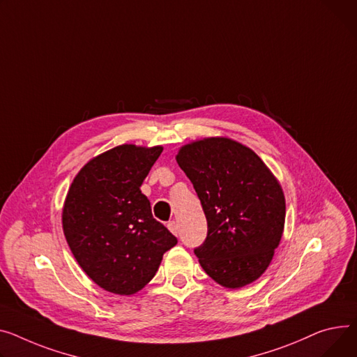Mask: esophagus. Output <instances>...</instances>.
I'll return each instance as SVG.
<instances>
[{"instance_id": "obj_1", "label": "esophagus", "mask_w": 357, "mask_h": 357, "mask_svg": "<svg viewBox=\"0 0 357 357\" xmlns=\"http://www.w3.org/2000/svg\"><path fill=\"white\" fill-rule=\"evenodd\" d=\"M168 229H169L174 235H178V232H179L178 224H176L175 221H169V222H168Z\"/></svg>"}]
</instances>
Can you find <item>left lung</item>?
<instances>
[{
    "label": "left lung",
    "mask_w": 357,
    "mask_h": 357,
    "mask_svg": "<svg viewBox=\"0 0 357 357\" xmlns=\"http://www.w3.org/2000/svg\"><path fill=\"white\" fill-rule=\"evenodd\" d=\"M176 162L192 182L208 222L206 240L195 250L204 271L225 289L259 278L286 221L278 179L252 149L224 136L183 145Z\"/></svg>",
    "instance_id": "8db88e82"
}]
</instances>
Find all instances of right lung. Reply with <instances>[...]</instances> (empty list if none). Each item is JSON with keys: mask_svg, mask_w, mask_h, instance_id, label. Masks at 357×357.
<instances>
[{"mask_svg": "<svg viewBox=\"0 0 357 357\" xmlns=\"http://www.w3.org/2000/svg\"><path fill=\"white\" fill-rule=\"evenodd\" d=\"M162 151L116 146L90 159L68 188L61 213L67 244L82 270L109 293L144 289L178 243L140 191Z\"/></svg>", "mask_w": 357, "mask_h": 357, "instance_id": "obj_1", "label": "right lung"}]
</instances>
